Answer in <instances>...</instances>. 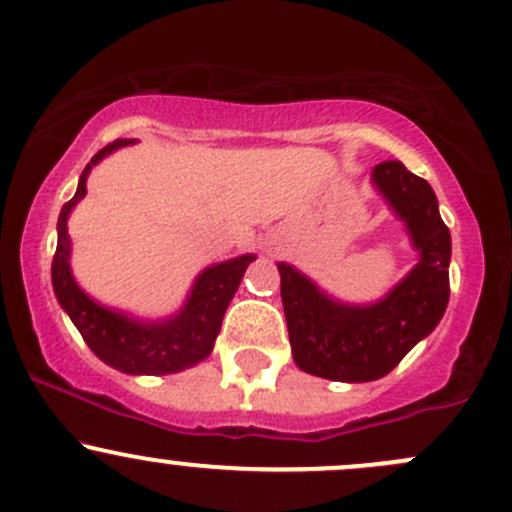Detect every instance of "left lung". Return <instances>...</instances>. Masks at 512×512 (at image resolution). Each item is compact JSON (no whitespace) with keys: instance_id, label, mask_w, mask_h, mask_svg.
I'll list each match as a JSON object with an SVG mask.
<instances>
[{"instance_id":"1","label":"left lung","mask_w":512,"mask_h":512,"mask_svg":"<svg viewBox=\"0 0 512 512\" xmlns=\"http://www.w3.org/2000/svg\"><path fill=\"white\" fill-rule=\"evenodd\" d=\"M371 183L405 224L420 254L412 271L386 298L371 305L339 302L298 268L278 263L295 364L329 381L366 383L383 378L437 327L449 302L452 236L439 217L430 183L400 161L378 163Z\"/></svg>"}]
</instances>
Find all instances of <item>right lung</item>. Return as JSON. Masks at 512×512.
Returning a JSON list of instances; mask_svg holds the SVG:
<instances>
[{
  "label": "right lung",
  "mask_w": 512,
  "mask_h": 512,
  "mask_svg": "<svg viewBox=\"0 0 512 512\" xmlns=\"http://www.w3.org/2000/svg\"><path fill=\"white\" fill-rule=\"evenodd\" d=\"M134 144V139H117L92 156L80 175L78 192L65 202L58 217V246L53 256L51 280L53 293L68 317L73 320L85 344L95 351L97 359L131 376H166L200 364L212 354L222 317L232 302L246 268L254 254L229 258V261L207 266L192 283L188 300L175 315L166 320H136L126 312L104 307L92 300L75 283L70 271V234L68 217L73 207L87 195V175L104 156L117 148Z\"/></svg>",
  "instance_id": "1"
}]
</instances>
